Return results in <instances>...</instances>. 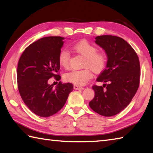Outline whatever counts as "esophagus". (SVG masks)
<instances>
[{
  "label": "esophagus",
  "instance_id": "1",
  "mask_svg": "<svg viewBox=\"0 0 153 153\" xmlns=\"http://www.w3.org/2000/svg\"><path fill=\"white\" fill-rule=\"evenodd\" d=\"M74 88L75 90H83V89H84V88L82 87V86H77V85H74Z\"/></svg>",
  "mask_w": 153,
  "mask_h": 153
}]
</instances>
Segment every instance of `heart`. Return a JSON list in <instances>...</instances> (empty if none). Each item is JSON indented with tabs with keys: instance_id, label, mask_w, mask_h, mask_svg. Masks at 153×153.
Segmentation results:
<instances>
[{
	"instance_id": "b5f03b06",
	"label": "heart",
	"mask_w": 153,
	"mask_h": 153,
	"mask_svg": "<svg viewBox=\"0 0 153 153\" xmlns=\"http://www.w3.org/2000/svg\"><path fill=\"white\" fill-rule=\"evenodd\" d=\"M72 48L77 53L85 57L83 67H86L82 70H71L64 76L67 82L73 83L77 86H84L92 77L91 69L95 73H100L104 70L107 63V57L103 53L97 52L95 46L86 40H82L73 45ZM70 56L68 51L62 50L59 55V63L61 67L68 68Z\"/></svg>"
}]
</instances>
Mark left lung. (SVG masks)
<instances>
[{
  "label": "left lung",
  "instance_id": "8db88e82",
  "mask_svg": "<svg viewBox=\"0 0 153 153\" xmlns=\"http://www.w3.org/2000/svg\"><path fill=\"white\" fill-rule=\"evenodd\" d=\"M95 40L107 54V62L97 79L105 84L92 86L95 94L89 106L99 115L111 117L126 108L135 95L140 66L135 51L123 38L104 35L97 36Z\"/></svg>",
  "mask_w": 153,
  "mask_h": 153
}]
</instances>
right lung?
<instances>
[{
  "instance_id": "right-lung-1",
  "label": "right lung",
  "mask_w": 153,
  "mask_h": 153,
  "mask_svg": "<svg viewBox=\"0 0 153 153\" xmlns=\"http://www.w3.org/2000/svg\"><path fill=\"white\" fill-rule=\"evenodd\" d=\"M65 38H40L25 49L17 71L18 89L22 100L36 115L48 117L60 111L74 88L71 83L59 82L55 88L48 84L54 77L59 81V55Z\"/></svg>"
}]
</instances>
